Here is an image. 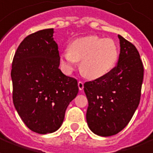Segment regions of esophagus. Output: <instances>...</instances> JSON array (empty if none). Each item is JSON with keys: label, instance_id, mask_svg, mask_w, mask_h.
<instances>
[{"label": "esophagus", "instance_id": "obj_1", "mask_svg": "<svg viewBox=\"0 0 153 153\" xmlns=\"http://www.w3.org/2000/svg\"><path fill=\"white\" fill-rule=\"evenodd\" d=\"M78 86H79V89L80 91H82V89H83V82L82 81H79Z\"/></svg>", "mask_w": 153, "mask_h": 153}]
</instances>
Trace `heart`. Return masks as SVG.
I'll return each instance as SVG.
<instances>
[{
	"mask_svg": "<svg viewBox=\"0 0 153 153\" xmlns=\"http://www.w3.org/2000/svg\"><path fill=\"white\" fill-rule=\"evenodd\" d=\"M119 52L112 39L97 36L78 38L69 45V51L61 54V62L67 72L74 70L80 62L79 70L88 79H99L108 75L117 64Z\"/></svg>",
	"mask_w": 153,
	"mask_h": 153,
	"instance_id": "b5f03b06",
	"label": "heart"
}]
</instances>
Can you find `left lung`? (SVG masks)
I'll return each instance as SVG.
<instances>
[{"mask_svg": "<svg viewBox=\"0 0 153 153\" xmlns=\"http://www.w3.org/2000/svg\"><path fill=\"white\" fill-rule=\"evenodd\" d=\"M117 65L104 78L84 83L88 100V127L100 136H111L126 126L140 104L143 65L134 45L118 35Z\"/></svg>", "mask_w": 153, "mask_h": 153, "instance_id": "8db88e82", "label": "left lung"}]
</instances>
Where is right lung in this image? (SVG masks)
<instances>
[{
	"label": "right lung",
	"instance_id": "obj_1",
	"mask_svg": "<svg viewBox=\"0 0 153 153\" xmlns=\"http://www.w3.org/2000/svg\"><path fill=\"white\" fill-rule=\"evenodd\" d=\"M53 28L36 31L19 45L12 63L13 101L25 125L38 134L57 131L79 92L77 80L59 69Z\"/></svg>",
	"mask_w": 153,
	"mask_h": 153
}]
</instances>
